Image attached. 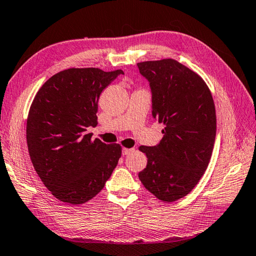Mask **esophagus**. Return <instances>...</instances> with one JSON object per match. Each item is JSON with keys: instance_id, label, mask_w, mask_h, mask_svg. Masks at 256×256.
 Masks as SVG:
<instances>
[{"instance_id": "34e87169", "label": "esophagus", "mask_w": 256, "mask_h": 256, "mask_svg": "<svg viewBox=\"0 0 256 256\" xmlns=\"http://www.w3.org/2000/svg\"><path fill=\"white\" fill-rule=\"evenodd\" d=\"M134 152V148H122V155H128Z\"/></svg>"}]
</instances>
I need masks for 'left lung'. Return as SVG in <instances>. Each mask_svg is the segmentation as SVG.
Segmentation results:
<instances>
[{
    "mask_svg": "<svg viewBox=\"0 0 256 256\" xmlns=\"http://www.w3.org/2000/svg\"><path fill=\"white\" fill-rule=\"evenodd\" d=\"M150 82L152 114L164 124L158 145L140 146L147 165L138 178L156 198L173 202L198 184L212 158L216 109L204 80L172 58L137 64Z\"/></svg>",
    "mask_w": 256,
    "mask_h": 256,
    "instance_id": "1",
    "label": "left lung"
}]
</instances>
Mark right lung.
I'll return each instance as SVG.
<instances>
[{"label": "right lung", "instance_id": "right-lung-1", "mask_svg": "<svg viewBox=\"0 0 256 256\" xmlns=\"http://www.w3.org/2000/svg\"><path fill=\"white\" fill-rule=\"evenodd\" d=\"M121 70L68 68L44 82L31 103L26 144L36 172L62 202L80 204L100 192L121 156L119 144L92 140L101 92Z\"/></svg>", "mask_w": 256, "mask_h": 256}]
</instances>
